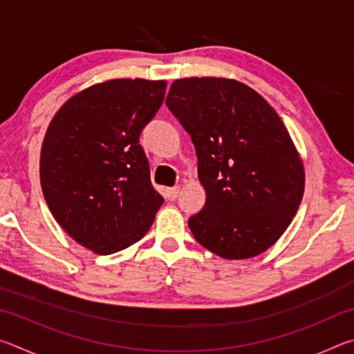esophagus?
<instances>
[{
    "mask_svg": "<svg viewBox=\"0 0 354 354\" xmlns=\"http://www.w3.org/2000/svg\"><path fill=\"white\" fill-rule=\"evenodd\" d=\"M178 195H179V187H170L165 190V198H169L170 201L176 200Z\"/></svg>",
    "mask_w": 354,
    "mask_h": 354,
    "instance_id": "34e87169",
    "label": "esophagus"
}]
</instances>
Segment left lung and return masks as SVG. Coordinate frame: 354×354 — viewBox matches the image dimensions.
<instances>
[{"label":"left lung","mask_w":354,"mask_h":354,"mask_svg":"<svg viewBox=\"0 0 354 354\" xmlns=\"http://www.w3.org/2000/svg\"><path fill=\"white\" fill-rule=\"evenodd\" d=\"M198 158L206 205L189 218L196 242L223 259H248L283 236L304 192L289 131L253 88L226 77H183L165 100Z\"/></svg>","instance_id":"1"}]
</instances>
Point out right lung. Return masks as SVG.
<instances>
[{"label":"right lung","mask_w":354,"mask_h":354,"mask_svg":"<svg viewBox=\"0 0 354 354\" xmlns=\"http://www.w3.org/2000/svg\"><path fill=\"white\" fill-rule=\"evenodd\" d=\"M165 81L111 80L77 92L53 117L40 151V184L64 231L97 254L139 242L164 198L149 179L142 129Z\"/></svg>","instance_id":"add662e5"}]
</instances>
